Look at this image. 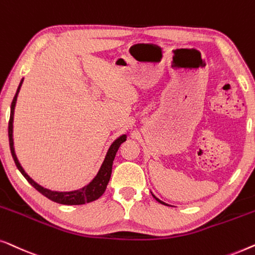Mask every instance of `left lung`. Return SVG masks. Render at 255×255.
<instances>
[{
	"label": "left lung",
	"instance_id": "left-lung-1",
	"mask_svg": "<svg viewBox=\"0 0 255 255\" xmlns=\"http://www.w3.org/2000/svg\"><path fill=\"white\" fill-rule=\"evenodd\" d=\"M151 194H152V193H151ZM152 196H153V198H155V199H156L157 201H158V202H159V203H162V204H165V206H168V204H166V203H165V202H163V201H160V200H159L158 198H156V196H155V195H153V194H152Z\"/></svg>",
	"mask_w": 255,
	"mask_h": 255
}]
</instances>
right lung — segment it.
<instances>
[{
	"label": "right lung",
	"mask_w": 255,
	"mask_h": 255,
	"mask_svg": "<svg viewBox=\"0 0 255 255\" xmlns=\"http://www.w3.org/2000/svg\"><path fill=\"white\" fill-rule=\"evenodd\" d=\"M23 80L20 81L19 87L17 89V92L15 97H13V100L11 103V109H10V120H9V127H8V134H9V144H10V151H11L12 158L15 160V164L20 173L24 175V178L30 182V184L33 186V187L37 189L38 192H40L42 195H45L46 198L54 201L56 203L61 204H68V206H75V204H84L92 202L97 199H99L100 196L104 194L105 189L107 187V184H109L111 173H112V165L114 157L117 155L118 149L121 145V143L126 141L127 136L121 135L120 137H118L116 141H114L111 146L107 150V153L105 156V159L100 166L98 173L92 180L89 182L87 186L82 187L80 189H76V191H70V192H57V191H51V189L42 187L41 185H39L35 182L33 179H32L30 175H28L26 172L24 171V168L21 167L20 163L18 162V158H17L15 153V148H13V137H12V130H13V112H15V106L17 102V96H18L21 84H23Z\"/></svg>",
	"instance_id": "1"
}]
</instances>
